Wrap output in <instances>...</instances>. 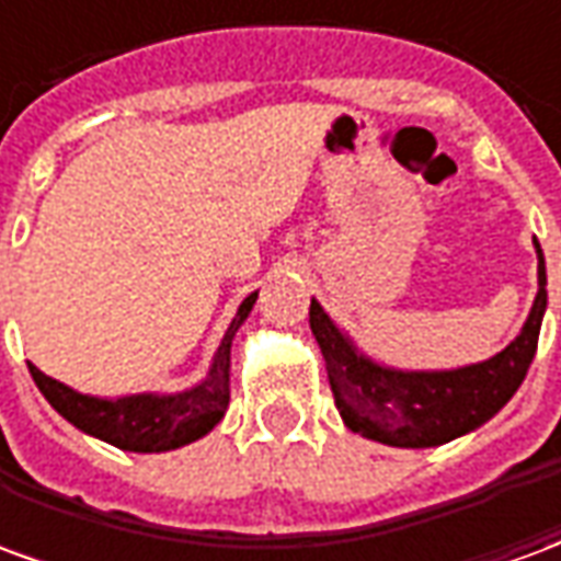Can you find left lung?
<instances>
[{
    "instance_id": "8db88e82",
    "label": "left lung",
    "mask_w": 561,
    "mask_h": 561,
    "mask_svg": "<svg viewBox=\"0 0 561 561\" xmlns=\"http://www.w3.org/2000/svg\"><path fill=\"white\" fill-rule=\"evenodd\" d=\"M535 252L538 294L519 336L505 352L462 369L402 373L376 364L357 352V345L330 321L321 304L312 300L309 328L324 354L330 390L345 426L390 447H435L490 421L517 393L538 348L547 309V267L538 240Z\"/></svg>"
}]
</instances>
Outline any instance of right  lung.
Returning a JSON list of instances; mask_svg holds the SVG:
<instances>
[{"instance_id":"obj_1","label":"right lung","mask_w":561,"mask_h":561,"mask_svg":"<svg viewBox=\"0 0 561 561\" xmlns=\"http://www.w3.org/2000/svg\"><path fill=\"white\" fill-rule=\"evenodd\" d=\"M255 300L257 291L249 294L240 304L219 352L213 357L207 378L183 393H171V397L138 393V397H119V400H99V397L78 393L62 381L44 376L38 366L30 364V373L44 393V400L87 435H95L107 445L119 447V450H135V454L173 450V447H183L188 442H197L201 435H207L228 412L231 340L249 318Z\"/></svg>"}]
</instances>
